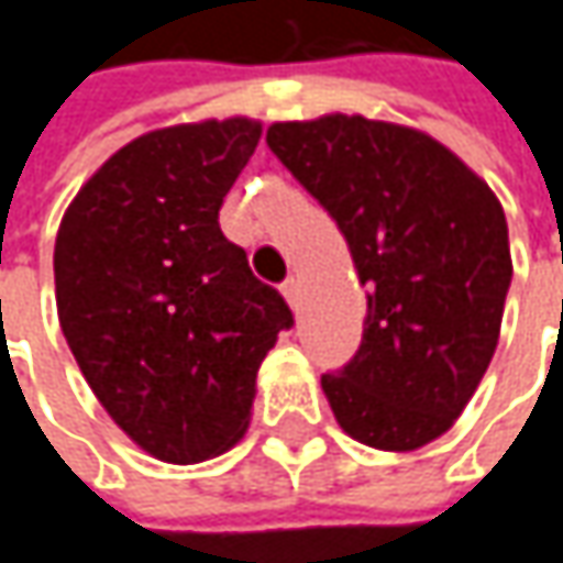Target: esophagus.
<instances>
[{
  "label": "esophagus",
  "mask_w": 563,
  "mask_h": 563,
  "mask_svg": "<svg viewBox=\"0 0 563 563\" xmlns=\"http://www.w3.org/2000/svg\"><path fill=\"white\" fill-rule=\"evenodd\" d=\"M280 292L286 296V302H289V309H299V302H302V286L296 277H289V280L283 283Z\"/></svg>",
  "instance_id": "1"
}]
</instances>
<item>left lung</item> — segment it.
<instances>
[{
    "label": "left lung",
    "instance_id": "left-lung-1",
    "mask_svg": "<svg viewBox=\"0 0 563 563\" xmlns=\"http://www.w3.org/2000/svg\"><path fill=\"white\" fill-rule=\"evenodd\" d=\"M267 146L331 213L366 286L363 344L321 388L353 440L443 437L497 350L512 280L494 190L433 136L360 114L286 120Z\"/></svg>",
    "mask_w": 563,
    "mask_h": 563
}]
</instances>
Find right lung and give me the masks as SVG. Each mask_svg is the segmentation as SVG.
Masks as SVG:
<instances>
[{
	"label": "right lung",
	"mask_w": 563,
	"mask_h": 563,
	"mask_svg": "<svg viewBox=\"0 0 563 563\" xmlns=\"http://www.w3.org/2000/svg\"><path fill=\"white\" fill-rule=\"evenodd\" d=\"M257 140L249 117L143 133L82 184L56 232L66 344L117 427L172 465L245 437L261 360L292 324L219 229Z\"/></svg>",
	"instance_id": "obj_1"
}]
</instances>
